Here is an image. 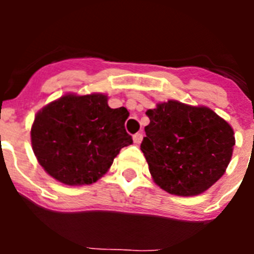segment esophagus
Segmentation results:
<instances>
[{"instance_id":"1","label":"esophagus","mask_w":254,"mask_h":254,"mask_svg":"<svg viewBox=\"0 0 254 254\" xmlns=\"http://www.w3.org/2000/svg\"><path fill=\"white\" fill-rule=\"evenodd\" d=\"M141 141H142V133H136V134H133V142L136 143V145H138V143H141Z\"/></svg>"}]
</instances>
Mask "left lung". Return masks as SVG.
Masks as SVG:
<instances>
[{
	"mask_svg": "<svg viewBox=\"0 0 254 254\" xmlns=\"http://www.w3.org/2000/svg\"><path fill=\"white\" fill-rule=\"evenodd\" d=\"M150 123L141 143L156 185L170 194L197 196L216 183L235 145L232 126L207 107L177 100L146 112Z\"/></svg>",
	"mask_w": 254,
	"mask_h": 254,
	"instance_id": "obj_1",
	"label": "left lung"
}]
</instances>
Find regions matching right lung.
I'll list each match as a JSON object with an SVG mask.
<instances>
[{
  "label": "right lung",
  "mask_w": 254,
  "mask_h": 254,
  "mask_svg": "<svg viewBox=\"0 0 254 254\" xmlns=\"http://www.w3.org/2000/svg\"><path fill=\"white\" fill-rule=\"evenodd\" d=\"M128 114L123 107L112 109L103 94H66L35 116L33 151L61 183L91 185L108 172L121 149L133 142L125 128Z\"/></svg>",
  "instance_id": "obj_1"
}]
</instances>
